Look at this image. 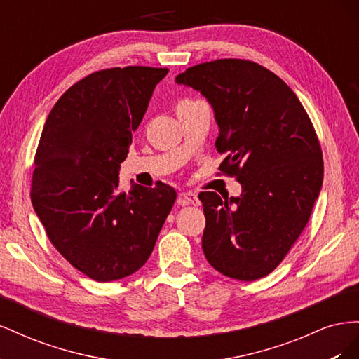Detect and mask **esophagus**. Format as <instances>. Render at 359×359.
<instances>
[{"instance_id": "esophagus-1", "label": "esophagus", "mask_w": 359, "mask_h": 359, "mask_svg": "<svg viewBox=\"0 0 359 359\" xmlns=\"http://www.w3.org/2000/svg\"><path fill=\"white\" fill-rule=\"evenodd\" d=\"M178 205L181 206H186V205H193V206H198L201 202L198 199V196L194 193H190V191H184V193H180L178 194Z\"/></svg>"}]
</instances>
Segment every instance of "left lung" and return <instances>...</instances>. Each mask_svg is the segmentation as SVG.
Masks as SVG:
<instances>
[{"mask_svg": "<svg viewBox=\"0 0 359 359\" xmlns=\"http://www.w3.org/2000/svg\"><path fill=\"white\" fill-rule=\"evenodd\" d=\"M177 82L206 97L220 127L222 173L240 198L201 191L203 255L226 277L253 281L274 271L307 226L323 181L311 119L286 82L260 64L223 58L189 67Z\"/></svg>", "mask_w": 359, "mask_h": 359, "instance_id": "left-lung-1", "label": "left lung"}]
</instances>
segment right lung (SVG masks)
I'll use <instances>...</instances> for the list:
<instances>
[{
  "label": "right lung",
  "instance_id": "right-lung-1",
  "mask_svg": "<svg viewBox=\"0 0 359 359\" xmlns=\"http://www.w3.org/2000/svg\"><path fill=\"white\" fill-rule=\"evenodd\" d=\"M168 69L94 72L52 107L39 140L31 202L52 245L95 281L124 278L153 253L177 191L119 186L132 132Z\"/></svg>",
  "mask_w": 359,
  "mask_h": 359
}]
</instances>
